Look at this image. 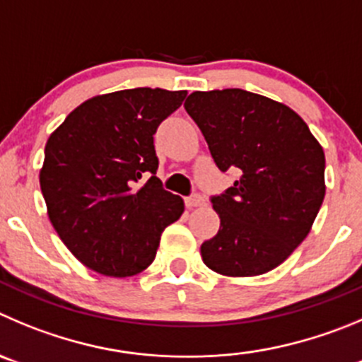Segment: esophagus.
<instances>
[{
  "mask_svg": "<svg viewBox=\"0 0 362 362\" xmlns=\"http://www.w3.org/2000/svg\"><path fill=\"white\" fill-rule=\"evenodd\" d=\"M205 200L204 197H200V194H192V197L185 198V207L187 209H194V207H200V205H204Z\"/></svg>",
  "mask_w": 362,
  "mask_h": 362,
  "instance_id": "1",
  "label": "esophagus"
}]
</instances>
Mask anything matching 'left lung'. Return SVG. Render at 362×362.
<instances>
[{
	"label": "left lung",
	"instance_id": "obj_1",
	"mask_svg": "<svg viewBox=\"0 0 362 362\" xmlns=\"http://www.w3.org/2000/svg\"><path fill=\"white\" fill-rule=\"evenodd\" d=\"M221 171L239 178L212 197L219 230L202 259L225 276L272 272L307 238L325 198V153L288 105L243 89L189 94L184 103Z\"/></svg>",
	"mask_w": 362,
	"mask_h": 362
}]
</instances>
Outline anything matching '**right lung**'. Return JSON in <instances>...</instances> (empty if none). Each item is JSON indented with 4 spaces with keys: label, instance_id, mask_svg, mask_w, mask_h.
I'll return each instance as SVG.
<instances>
[{
    "label": "right lung",
    "instance_id": "1",
    "mask_svg": "<svg viewBox=\"0 0 362 362\" xmlns=\"http://www.w3.org/2000/svg\"><path fill=\"white\" fill-rule=\"evenodd\" d=\"M187 90L137 87L78 105L49 135L39 182L49 221L74 257L107 276L153 262L184 200L162 189L153 134ZM144 174L151 178L137 186Z\"/></svg>",
    "mask_w": 362,
    "mask_h": 362
}]
</instances>
